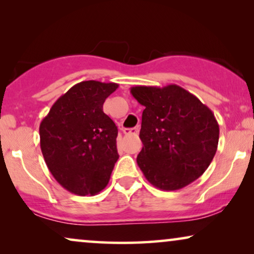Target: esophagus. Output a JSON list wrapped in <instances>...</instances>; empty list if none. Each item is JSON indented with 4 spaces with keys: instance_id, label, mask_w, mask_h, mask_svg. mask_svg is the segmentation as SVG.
I'll use <instances>...</instances> for the list:
<instances>
[{
    "instance_id": "34e87169",
    "label": "esophagus",
    "mask_w": 254,
    "mask_h": 254,
    "mask_svg": "<svg viewBox=\"0 0 254 254\" xmlns=\"http://www.w3.org/2000/svg\"><path fill=\"white\" fill-rule=\"evenodd\" d=\"M124 133L126 135H137L138 134V127L135 128H125Z\"/></svg>"
}]
</instances>
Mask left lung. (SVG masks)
I'll return each mask as SVG.
<instances>
[{
    "label": "left lung",
    "instance_id": "left-lung-1",
    "mask_svg": "<svg viewBox=\"0 0 254 254\" xmlns=\"http://www.w3.org/2000/svg\"><path fill=\"white\" fill-rule=\"evenodd\" d=\"M130 93L141 105L138 168L162 190H177L196 180L217 150L220 127L214 113L177 84L137 85Z\"/></svg>",
    "mask_w": 254,
    "mask_h": 254
}]
</instances>
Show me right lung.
Masks as SVG:
<instances>
[{
  "instance_id": "right-lung-1",
  "label": "right lung",
  "mask_w": 254,
  "mask_h": 254,
  "mask_svg": "<svg viewBox=\"0 0 254 254\" xmlns=\"http://www.w3.org/2000/svg\"><path fill=\"white\" fill-rule=\"evenodd\" d=\"M117 83L83 81L71 86L40 123V148L55 180L76 195H95L109 184L119 158L118 128L103 104Z\"/></svg>"
}]
</instances>
